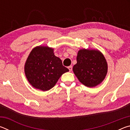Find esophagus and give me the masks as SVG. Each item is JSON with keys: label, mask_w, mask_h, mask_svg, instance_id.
<instances>
[{"label": "esophagus", "mask_w": 130, "mask_h": 130, "mask_svg": "<svg viewBox=\"0 0 130 130\" xmlns=\"http://www.w3.org/2000/svg\"><path fill=\"white\" fill-rule=\"evenodd\" d=\"M72 68H72V66H69V67H68V69H69L70 72H71L72 70Z\"/></svg>", "instance_id": "obj_1"}]
</instances>
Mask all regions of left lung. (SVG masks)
I'll return each instance as SVG.
<instances>
[{
  "label": "left lung",
  "mask_w": 130,
  "mask_h": 130,
  "mask_svg": "<svg viewBox=\"0 0 130 130\" xmlns=\"http://www.w3.org/2000/svg\"><path fill=\"white\" fill-rule=\"evenodd\" d=\"M107 63L98 50L81 49L77 56V63L73 70L80 82L88 87L99 84L107 73Z\"/></svg>",
  "instance_id": "left-lung-1"
}]
</instances>
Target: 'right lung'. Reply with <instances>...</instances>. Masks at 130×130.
Segmentation results:
<instances>
[{
	"mask_svg": "<svg viewBox=\"0 0 130 130\" xmlns=\"http://www.w3.org/2000/svg\"><path fill=\"white\" fill-rule=\"evenodd\" d=\"M68 71L61 59L54 56L53 49L46 46L32 49L25 66L28 82L35 88L43 91L52 88L61 76Z\"/></svg>",
	"mask_w": 130,
	"mask_h": 130,
	"instance_id": "1",
	"label": "right lung"
}]
</instances>
